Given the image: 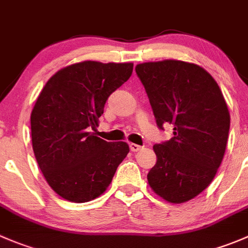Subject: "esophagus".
<instances>
[{"mask_svg":"<svg viewBox=\"0 0 248 248\" xmlns=\"http://www.w3.org/2000/svg\"><path fill=\"white\" fill-rule=\"evenodd\" d=\"M129 148H131L132 151H134V153H137V151H139L141 149L140 145H138V144H134V143H131L129 144Z\"/></svg>","mask_w":248,"mask_h":248,"instance_id":"esophagus-1","label":"esophagus"}]
</instances>
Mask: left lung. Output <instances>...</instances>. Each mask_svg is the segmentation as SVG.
I'll return each instance as SVG.
<instances>
[{
	"mask_svg": "<svg viewBox=\"0 0 248 248\" xmlns=\"http://www.w3.org/2000/svg\"><path fill=\"white\" fill-rule=\"evenodd\" d=\"M157 127L172 124L170 140L154 145L156 165L148 173L154 191L182 203L202 193L215 178L230 128L227 103L215 78L201 66L163 60L136 66Z\"/></svg>",
	"mask_w": 248,
	"mask_h": 248,
	"instance_id": "left-lung-1",
	"label": "left lung"
}]
</instances>
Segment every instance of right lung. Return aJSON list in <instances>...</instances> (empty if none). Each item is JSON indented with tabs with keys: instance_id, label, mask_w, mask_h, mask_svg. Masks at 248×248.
<instances>
[{
	"instance_id": "1",
	"label": "right lung",
	"mask_w": 248,
	"mask_h": 248,
	"mask_svg": "<svg viewBox=\"0 0 248 248\" xmlns=\"http://www.w3.org/2000/svg\"><path fill=\"white\" fill-rule=\"evenodd\" d=\"M132 63L82 62L48 80L31 112V139L50 188L71 202L102 195L129 153L93 133L112 92L132 75Z\"/></svg>"
}]
</instances>
